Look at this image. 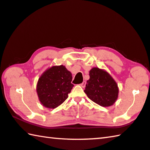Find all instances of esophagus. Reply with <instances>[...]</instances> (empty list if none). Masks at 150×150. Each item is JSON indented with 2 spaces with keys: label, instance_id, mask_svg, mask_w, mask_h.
I'll return each mask as SVG.
<instances>
[{
  "label": "esophagus",
  "instance_id": "esophagus-1",
  "mask_svg": "<svg viewBox=\"0 0 150 150\" xmlns=\"http://www.w3.org/2000/svg\"><path fill=\"white\" fill-rule=\"evenodd\" d=\"M86 82L85 81H84V82H83L82 84H80V85L81 86H82V88H84L85 87V86H86Z\"/></svg>",
  "mask_w": 150,
  "mask_h": 150
}]
</instances>
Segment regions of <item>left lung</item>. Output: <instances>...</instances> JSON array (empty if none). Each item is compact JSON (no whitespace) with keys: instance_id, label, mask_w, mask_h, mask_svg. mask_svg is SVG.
Wrapping results in <instances>:
<instances>
[{"instance_id":"8db88e82","label":"left lung","mask_w":150,"mask_h":150,"mask_svg":"<svg viewBox=\"0 0 150 150\" xmlns=\"http://www.w3.org/2000/svg\"><path fill=\"white\" fill-rule=\"evenodd\" d=\"M84 92L87 96L103 107L111 106L117 99L119 88L116 81L106 71L92 68L89 72Z\"/></svg>"}]
</instances>
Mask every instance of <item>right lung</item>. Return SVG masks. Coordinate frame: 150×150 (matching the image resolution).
<instances>
[{"instance_id": "obj_1", "label": "right lung", "mask_w": 150, "mask_h": 150, "mask_svg": "<svg viewBox=\"0 0 150 150\" xmlns=\"http://www.w3.org/2000/svg\"><path fill=\"white\" fill-rule=\"evenodd\" d=\"M72 74L64 66H53L42 74L36 84L39 101L47 108L54 109L67 99L74 85Z\"/></svg>"}]
</instances>
